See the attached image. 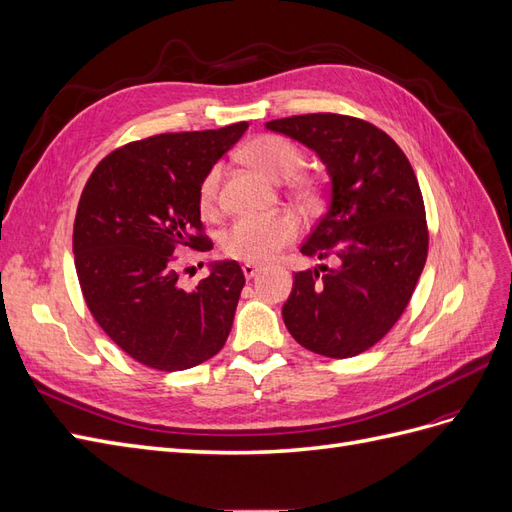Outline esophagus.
<instances>
[{
  "label": "esophagus",
  "mask_w": 512,
  "mask_h": 512,
  "mask_svg": "<svg viewBox=\"0 0 512 512\" xmlns=\"http://www.w3.org/2000/svg\"><path fill=\"white\" fill-rule=\"evenodd\" d=\"M260 273V267L254 265V262H245L243 265V275L247 277V280H252V277H256Z\"/></svg>",
  "instance_id": "34e87169"
}]
</instances>
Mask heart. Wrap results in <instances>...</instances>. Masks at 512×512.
Here are the masks:
<instances>
[{"label":"heart","instance_id":"b5f03b06","mask_svg":"<svg viewBox=\"0 0 512 512\" xmlns=\"http://www.w3.org/2000/svg\"><path fill=\"white\" fill-rule=\"evenodd\" d=\"M247 164L260 168L271 179L286 181L292 190L307 196L318 190V179L299 170L305 164L301 145L280 134H258L241 151ZM198 207L205 218L222 209V168L211 166L198 183ZM301 222L294 213L282 211L271 218H239L222 232V252L245 262H269L299 237Z\"/></svg>","mask_w":512,"mask_h":512}]
</instances>
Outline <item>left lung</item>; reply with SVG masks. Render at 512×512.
<instances>
[{
	"label": "left lung",
	"mask_w": 512,
	"mask_h": 512,
	"mask_svg": "<svg viewBox=\"0 0 512 512\" xmlns=\"http://www.w3.org/2000/svg\"><path fill=\"white\" fill-rule=\"evenodd\" d=\"M267 128L314 149L331 177L329 209L301 254L337 265L294 273L286 329L307 350L350 359L393 329L425 267L429 228L414 168L389 134L359 117L292 115Z\"/></svg>",
	"instance_id": "8db88e82"
}]
</instances>
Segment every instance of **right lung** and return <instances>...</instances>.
Returning <instances> with one entry per match:
<instances>
[{"instance_id":"add662e5","label":"right lung","mask_w":512,"mask_h":512,"mask_svg":"<svg viewBox=\"0 0 512 512\" xmlns=\"http://www.w3.org/2000/svg\"><path fill=\"white\" fill-rule=\"evenodd\" d=\"M247 121L168 132L123 145L94 168L74 218V265L91 316L134 361L181 371L218 354L245 286L237 260L215 265L192 292L177 280L181 247H213L198 183Z\"/></svg>"}]
</instances>
